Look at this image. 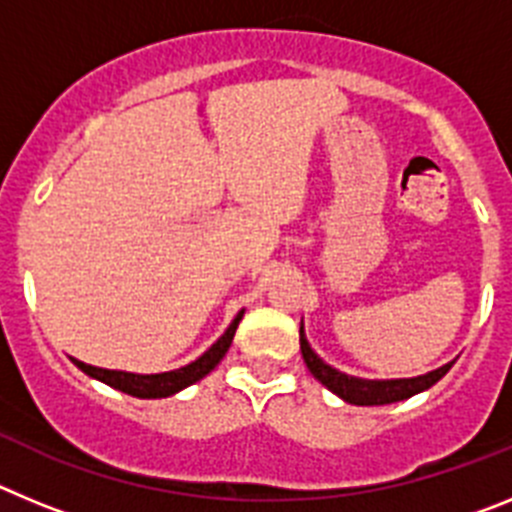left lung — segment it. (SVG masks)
<instances>
[{
  "instance_id": "8db88e82",
  "label": "left lung",
  "mask_w": 512,
  "mask_h": 512,
  "mask_svg": "<svg viewBox=\"0 0 512 512\" xmlns=\"http://www.w3.org/2000/svg\"><path fill=\"white\" fill-rule=\"evenodd\" d=\"M300 351H302V359H305L307 369L320 384H325L330 392H336L338 397H343L346 402L351 405H390V402H400V400H408V397L418 395V392L428 390L443 374L449 372L454 361L436 372H428L423 377H413V379H390V382H372V379H356V377H348V374L336 372L333 366L325 364L323 359L315 356L310 346H307V338L300 328Z\"/></svg>"
}]
</instances>
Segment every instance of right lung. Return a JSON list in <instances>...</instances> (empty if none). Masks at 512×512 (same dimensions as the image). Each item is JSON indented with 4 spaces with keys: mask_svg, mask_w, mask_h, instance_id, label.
Masks as SVG:
<instances>
[{
    "mask_svg": "<svg viewBox=\"0 0 512 512\" xmlns=\"http://www.w3.org/2000/svg\"><path fill=\"white\" fill-rule=\"evenodd\" d=\"M241 318H243V312H238L233 323H230V328L225 330L223 336L217 338V343H212V346L207 348L200 359L192 361V364H187V366H182V369H176V372L130 374V372H112V369H97V366H89V364H84V361H76V359H74V364L79 366L84 374H89V377L99 379V382H104V384H110V387L125 392V395L143 397V400H151V397H169V395H174V392L189 387V384L200 382L202 377H207V374H210L212 369L220 364V361H223L225 351H228L230 343H233L235 328H238Z\"/></svg>",
    "mask_w": 512,
    "mask_h": 512,
    "instance_id": "right-lung-1",
    "label": "right lung"
}]
</instances>
